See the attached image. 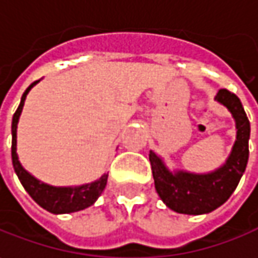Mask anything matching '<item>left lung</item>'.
<instances>
[{
  "label": "left lung",
  "instance_id": "left-lung-1",
  "mask_svg": "<svg viewBox=\"0 0 258 258\" xmlns=\"http://www.w3.org/2000/svg\"><path fill=\"white\" fill-rule=\"evenodd\" d=\"M215 99L230 109L237 124V140L222 167L207 174L172 173L166 169L160 157L150 151L149 159L156 190L166 207L174 212L201 215L217 209L228 201L245 170L248 162L250 121L240 98L228 89H219Z\"/></svg>",
  "mask_w": 258,
  "mask_h": 258
}]
</instances>
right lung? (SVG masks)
<instances>
[{"mask_svg":"<svg viewBox=\"0 0 258 258\" xmlns=\"http://www.w3.org/2000/svg\"><path fill=\"white\" fill-rule=\"evenodd\" d=\"M39 81L33 82L26 89V92L21 96V102L18 105L17 111L13 115V125H11V133H13V144H11V157H13V166L14 170L17 173L18 179L21 182V185L24 186V189L28 192V195L31 196L40 207L44 208L46 211H49L51 214H69V212H76V211H82L85 208L91 207L99 195L102 194V190L105 189L108 180V174L101 176L98 180L88 183V185L78 186V187H54V186L46 185L43 182L37 180L36 177H33L31 174L26 172L23 169V166L20 164L17 157V122L20 114L23 111V105L26 101L28 91L37 84Z\"/></svg>","mask_w":258,"mask_h":258,"instance_id":"1","label":"right lung"}]
</instances>
